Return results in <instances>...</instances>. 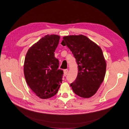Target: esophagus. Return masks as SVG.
Masks as SVG:
<instances>
[{
  "instance_id": "obj_1",
  "label": "esophagus",
  "mask_w": 129,
  "mask_h": 129,
  "mask_svg": "<svg viewBox=\"0 0 129 129\" xmlns=\"http://www.w3.org/2000/svg\"><path fill=\"white\" fill-rule=\"evenodd\" d=\"M68 72V69H64L63 71V73H64V75H66V74H67Z\"/></svg>"
}]
</instances>
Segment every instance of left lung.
I'll list each match as a JSON object with an SVG mask.
<instances>
[{
	"instance_id": "8db88e82",
	"label": "left lung",
	"mask_w": 129,
	"mask_h": 129,
	"mask_svg": "<svg viewBox=\"0 0 129 129\" xmlns=\"http://www.w3.org/2000/svg\"><path fill=\"white\" fill-rule=\"evenodd\" d=\"M61 44L67 46L76 58L78 74L71 84L74 93L82 98L95 95L104 80L107 63L100 47L83 35L63 37Z\"/></svg>"
}]
</instances>
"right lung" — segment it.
<instances>
[{"mask_svg": "<svg viewBox=\"0 0 129 129\" xmlns=\"http://www.w3.org/2000/svg\"><path fill=\"white\" fill-rule=\"evenodd\" d=\"M60 37L47 35L28 50L24 72L26 82L36 95L49 99L57 92L63 72L58 69L59 61L54 56Z\"/></svg>", "mask_w": 129, "mask_h": 129, "instance_id": "1", "label": "right lung"}]
</instances>
